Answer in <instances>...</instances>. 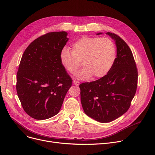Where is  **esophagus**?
I'll use <instances>...</instances> for the list:
<instances>
[{
    "instance_id": "obj_1",
    "label": "esophagus",
    "mask_w": 155,
    "mask_h": 155,
    "mask_svg": "<svg viewBox=\"0 0 155 155\" xmlns=\"http://www.w3.org/2000/svg\"><path fill=\"white\" fill-rule=\"evenodd\" d=\"M73 83H74V84L76 85V86H78L79 84V82L78 81H76V80L73 81Z\"/></svg>"
}]
</instances>
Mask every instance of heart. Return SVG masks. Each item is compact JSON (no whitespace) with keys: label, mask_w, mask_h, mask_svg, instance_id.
<instances>
[{"label":"heart","mask_w":155,"mask_h":155,"mask_svg":"<svg viewBox=\"0 0 155 155\" xmlns=\"http://www.w3.org/2000/svg\"><path fill=\"white\" fill-rule=\"evenodd\" d=\"M116 56L114 43L108 38L83 36L72 45V50L64 48L61 60L69 73H75L81 65L84 68L77 78L87 79L105 76L112 67ZM82 63H80V61Z\"/></svg>","instance_id":"1"}]
</instances>
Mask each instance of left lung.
Returning <instances> with one entry per match:
<instances>
[{"instance_id":"8db88e82","label":"left lung","mask_w":155,"mask_h":155,"mask_svg":"<svg viewBox=\"0 0 155 155\" xmlns=\"http://www.w3.org/2000/svg\"><path fill=\"white\" fill-rule=\"evenodd\" d=\"M107 34L115 40L117 46L112 67L105 76L79 85L84 112L104 123L115 120L127 111L136 92L138 78L134 58L127 44L115 33Z\"/></svg>"}]
</instances>
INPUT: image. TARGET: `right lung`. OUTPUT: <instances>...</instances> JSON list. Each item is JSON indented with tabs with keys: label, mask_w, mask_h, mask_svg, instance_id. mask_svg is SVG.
<instances>
[{
	"label": "right lung",
	"mask_w": 155,
	"mask_h": 155,
	"mask_svg": "<svg viewBox=\"0 0 155 155\" xmlns=\"http://www.w3.org/2000/svg\"><path fill=\"white\" fill-rule=\"evenodd\" d=\"M67 35L65 31L43 35L29 44L21 57L16 91L25 112L35 119L57 115L72 86L61 60Z\"/></svg>",
	"instance_id": "add662e5"
}]
</instances>
